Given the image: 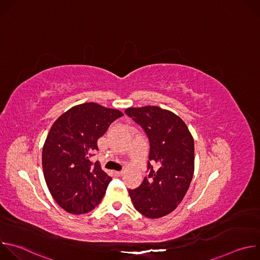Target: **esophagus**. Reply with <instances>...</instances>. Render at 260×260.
Listing matches in <instances>:
<instances>
[{"label": "esophagus", "mask_w": 260, "mask_h": 260, "mask_svg": "<svg viewBox=\"0 0 260 260\" xmlns=\"http://www.w3.org/2000/svg\"><path fill=\"white\" fill-rule=\"evenodd\" d=\"M114 174H115V176L120 177L122 175V171H116V172H114Z\"/></svg>", "instance_id": "34e87169"}]
</instances>
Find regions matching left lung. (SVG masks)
Returning <instances> with one entry per match:
<instances>
[{
	"label": "left lung",
	"instance_id": "8db88e82",
	"mask_svg": "<svg viewBox=\"0 0 260 260\" xmlns=\"http://www.w3.org/2000/svg\"><path fill=\"white\" fill-rule=\"evenodd\" d=\"M125 114L149 140L148 177L128 189L135 208L147 218H160L182 202L194 171V143L188 127L171 111L156 106L128 108Z\"/></svg>",
	"mask_w": 260,
	"mask_h": 260
}]
</instances>
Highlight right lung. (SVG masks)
Segmentation results:
<instances>
[{"mask_svg": "<svg viewBox=\"0 0 260 260\" xmlns=\"http://www.w3.org/2000/svg\"><path fill=\"white\" fill-rule=\"evenodd\" d=\"M123 114L95 103L68 110L51 126L42 151L48 189L67 212L84 214L102 201L112 180L90 157L99 150L98 140Z\"/></svg>", "mask_w": 260, "mask_h": 260, "instance_id": "1", "label": "right lung"}]
</instances>
